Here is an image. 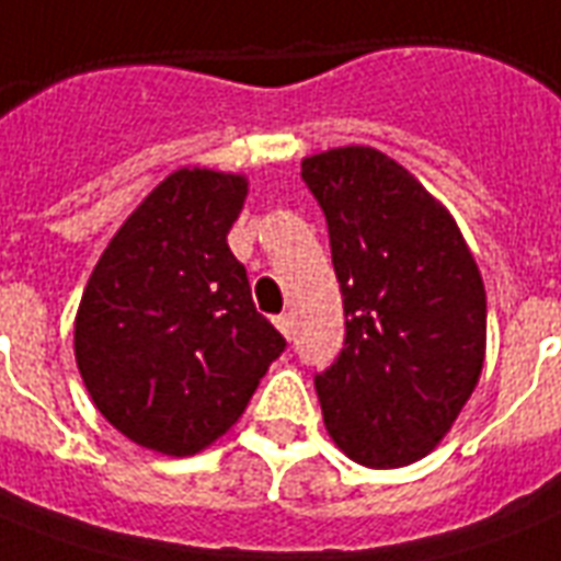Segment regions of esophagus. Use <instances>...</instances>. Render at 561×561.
Returning a JSON list of instances; mask_svg holds the SVG:
<instances>
[{
	"instance_id": "esophagus-1",
	"label": "esophagus",
	"mask_w": 561,
	"mask_h": 561,
	"mask_svg": "<svg viewBox=\"0 0 561 561\" xmlns=\"http://www.w3.org/2000/svg\"><path fill=\"white\" fill-rule=\"evenodd\" d=\"M273 323H276V329H279L282 334H285V337H294V320H290V314H279L276 317V320H273Z\"/></svg>"
}]
</instances>
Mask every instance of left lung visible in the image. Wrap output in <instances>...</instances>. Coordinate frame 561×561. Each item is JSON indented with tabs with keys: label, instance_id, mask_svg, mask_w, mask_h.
Returning a JSON list of instances; mask_svg holds the SVG:
<instances>
[{
	"label": "left lung",
	"instance_id": "obj_1",
	"mask_svg": "<svg viewBox=\"0 0 561 561\" xmlns=\"http://www.w3.org/2000/svg\"><path fill=\"white\" fill-rule=\"evenodd\" d=\"M329 227L346 337L314 375L325 427L352 460H422L469 401L486 352V290L454 218L375 148L302 160Z\"/></svg>",
	"mask_w": 561,
	"mask_h": 561
}]
</instances>
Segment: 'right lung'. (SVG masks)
I'll return each instance as SVG.
<instances>
[{"label":"right lung","mask_w":561,"mask_h":561,"mask_svg":"<svg viewBox=\"0 0 561 561\" xmlns=\"http://www.w3.org/2000/svg\"><path fill=\"white\" fill-rule=\"evenodd\" d=\"M247 180H162L95 264L75 358L95 408L136 445L186 457L236 425L285 337L255 311L227 244Z\"/></svg>","instance_id":"obj_1"}]
</instances>
